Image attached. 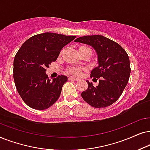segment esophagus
<instances>
[{
    "instance_id": "obj_1",
    "label": "esophagus",
    "mask_w": 150,
    "mask_h": 150,
    "mask_svg": "<svg viewBox=\"0 0 150 150\" xmlns=\"http://www.w3.org/2000/svg\"><path fill=\"white\" fill-rule=\"evenodd\" d=\"M69 80H72V81H77V80H78V79H77V78H74V77H69Z\"/></svg>"
}]
</instances>
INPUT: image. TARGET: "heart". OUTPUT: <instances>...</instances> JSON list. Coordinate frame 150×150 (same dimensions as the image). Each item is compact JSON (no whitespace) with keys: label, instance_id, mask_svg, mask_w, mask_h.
Here are the masks:
<instances>
[{"label":"heart","instance_id":"obj_1","mask_svg":"<svg viewBox=\"0 0 150 150\" xmlns=\"http://www.w3.org/2000/svg\"><path fill=\"white\" fill-rule=\"evenodd\" d=\"M80 48H89V47H86V46H83V47H81ZM68 71H69L70 73L73 74L74 75L79 76V75L81 74V68H78V67H71L68 69Z\"/></svg>","mask_w":150,"mask_h":150}]
</instances>
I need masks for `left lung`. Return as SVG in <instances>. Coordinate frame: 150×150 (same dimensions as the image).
I'll use <instances>...</instances> for the list:
<instances>
[{
    "label": "left lung",
    "instance_id": "left-lung-1",
    "mask_svg": "<svg viewBox=\"0 0 150 150\" xmlns=\"http://www.w3.org/2000/svg\"><path fill=\"white\" fill-rule=\"evenodd\" d=\"M93 47L97 52L99 66L91 73V77L97 80L94 86L88 81V89L81 93L86 102L94 108H105L115 103L122 94L128 82L130 64L126 51L115 41L103 35L79 37L75 40Z\"/></svg>",
    "mask_w": 150,
    "mask_h": 150
}]
</instances>
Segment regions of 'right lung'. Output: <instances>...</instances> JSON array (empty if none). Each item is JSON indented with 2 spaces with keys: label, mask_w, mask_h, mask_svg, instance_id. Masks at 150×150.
Here are the masks:
<instances>
[{
  "label": "right lung",
  "mask_w": 150,
  "mask_h": 150,
  "mask_svg": "<svg viewBox=\"0 0 150 150\" xmlns=\"http://www.w3.org/2000/svg\"><path fill=\"white\" fill-rule=\"evenodd\" d=\"M75 38L47 32L31 37L20 48L13 60V79L28 106L42 110L58 99L67 77L59 75L51 81L46 71L56 61L62 49Z\"/></svg>",
  "instance_id": "right-lung-1"
}]
</instances>
